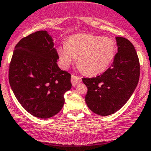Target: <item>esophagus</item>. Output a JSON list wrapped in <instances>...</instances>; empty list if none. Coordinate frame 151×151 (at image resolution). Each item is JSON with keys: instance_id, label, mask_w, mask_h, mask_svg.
<instances>
[{"instance_id": "obj_1", "label": "esophagus", "mask_w": 151, "mask_h": 151, "mask_svg": "<svg viewBox=\"0 0 151 151\" xmlns=\"http://www.w3.org/2000/svg\"><path fill=\"white\" fill-rule=\"evenodd\" d=\"M71 82L73 86H76L78 83L81 82V77L76 76H75V75H72Z\"/></svg>"}]
</instances>
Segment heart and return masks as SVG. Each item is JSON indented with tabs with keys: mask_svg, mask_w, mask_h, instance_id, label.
I'll list each match as a JSON object with an SVG mask.
<instances>
[{
	"mask_svg": "<svg viewBox=\"0 0 151 151\" xmlns=\"http://www.w3.org/2000/svg\"><path fill=\"white\" fill-rule=\"evenodd\" d=\"M116 50V42L111 38L77 34L58 47L57 53L63 68H67L77 57V65L81 70L88 76H96L110 67Z\"/></svg>",
	"mask_w": 151,
	"mask_h": 151,
	"instance_id": "1",
	"label": "heart"
}]
</instances>
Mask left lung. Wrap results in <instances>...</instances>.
<instances>
[{"mask_svg": "<svg viewBox=\"0 0 151 151\" xmlns=\"http://www.w3.org/2000/svg\"><path fill=\"white\" fill-rule=\"evenodd\" d=\"M118 52L113 64L95 78H83L87 87L85 101L96 114L108 116L121 109L130 98L139 79L137 53L129 40L116 37Z\"/></svg>", "mask_w": 151, "mask_h": 151, "instance_id": "left-lung-1", "label": "left lung"}]
</instances>
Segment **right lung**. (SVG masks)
I'll return each mask as SVG.
<instances>
[{"instance_id":"right-lung-1","label":"right lung","mask_w":151,"mask_h":151,"mask_svg":"<svg viewBox=\"0 0 151 151\" xmlns=\"http://www.w3.org/2000/svg\"><path fill=\"white\" fill-rule=\"evenodd\" d=\"M57 50L45 30L22 38L15 47L9 81L15 97L32 116L48 119L64 104V95L71 89V75L57 64Z\"/></svg>"}]
</instances>
